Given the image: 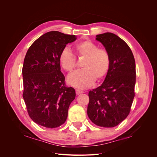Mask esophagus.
Here are the masks:
<instances>
[{
	"label": "esophagus",
	"mask_w": 157,
	"mask_h": 157,
	"mask_svg": "<svg viewBox=\"0 0 157 157\" xmlns=\"http://www.w3.org/2000/svg\"><path fill=\"white\" fill-rule=\"evenodd\" d=\"M82 93H84V92L82 91V90H78V89L76 90V94H77V95H79V94H82Z\"/></svg>",
	"instance_id": "34e87169"
}]
</instances>
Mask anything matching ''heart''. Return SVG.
I'll return each instance as SVG.
<instances>
[{
  "label": "heart",
  "mask_w": 157,
  "mask_h": 157,
  "mask_svg": "<svg viewBox=\"0 0 157 157\" xmlns=\"http://www.w3.org/2000/svg\"><path fill=\"white\" fill-rule=\"evenodd\" d=\"M75 50L78 56H85L82 67L75 71L68 78L71 86L78 88H86L91 86L95 78L100 80L105 77L110 68V57L108 52L98 48L91 40H84L76 44ZM59 62L64 70L72 72L75 67V58L68 48H64L59 55Z\"/></svg>",
  "instance_id": "obj_1"
}]
</instances>
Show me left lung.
<instances>
[{"mask_svg":"<svg viewBox=\"0 0 157 157\" xmlns=\"http://www.w3.org/2000/svg\"><path fill=\"white\" fill-rule=\"evenodd\" d=\"M110 57V68L100 86L90 90L87 114L101 127L117 126L129 115L134 99L136 63L130 47L112 33L96 35Z\"/></svg>","mask_w":157,"mask_h":157,"instance_id":"1","label":"left lung"}]
</instances>
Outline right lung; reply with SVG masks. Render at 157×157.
<instances>
[{"label": "right lung", "mask_w": 157, "mask_h": 157, "mask_svg": "<svg viewBox=\"0 0 157 157\" xmlns=\"http://www.w3.org/2000/svg\"><path fill=\"white\" fill-rule=\"evenodd\" d=\"M76 39L75 35L50 31L36 39L27 52L22 69L23 98L29 117L39 125L55 128L67 119L76 93L73 88L65 86L59 55Z\"/></svg>", "instance_id": "add662e5"}]
</instances>
